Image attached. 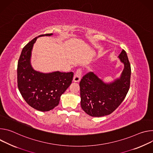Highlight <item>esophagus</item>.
<instances>
[{
	"label": "esophagus",
	"mask_w": 153,
	"mask_h": 153,
	"mask_svg": "<svg viewBox=\"0 0 153 153\" xmlns=\"http://www.w3.org/2000/svg\"><path fill=\"white\" fill-rule=\"evenodd\" d=\"M81 75H82V71H81V69H78L74 75L73 81L74 82H79L81 79Z\"/></svg>",
	"instance_id": "1"
}]
</instances>
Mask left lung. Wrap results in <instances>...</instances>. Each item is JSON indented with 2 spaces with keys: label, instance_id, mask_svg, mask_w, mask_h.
<instances>
[{
  "label": "left lung",
  "instance_id": "left-lung-1",
  "mask_svg": "<svg viewBox=\"0 0 153 153\" xmlns=\"http://www.w3.org/2000/svg\"><path fill=\"white\" fill-rule=\"evenodd\" d=\"M118 57L124 64L119 78L107 83L94 72H89L79 82L81 108L92 117L111 114L122 103L129 91L131 74L130 63L124 50Z\"/></svg>",
  "mask_w": 153,
  "mask_h": 153
}]
</instances>
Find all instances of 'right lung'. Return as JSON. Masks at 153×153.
Masks as SVG:
<instances>
[{
  "label": "right lung",
  "mask_w": 153,
  "mask_h": 153,
  "mask_svg": "<svg viewBox=\"0 0 153 153\" xmlns=\"http://www.w3.org/2000/svg\"><path fill=\"white\" fill-rule=\"evenodd\" d=\"M53 33L41 35L34 38L22 49L19 59L18 86L28 105L39 111H48L57 106L61 95L71 84L74 73H42L34 70L31 64V51L36 39L50 36Z\"/></svg>",
  "instance_id": "right-lung-1"
}]
</instances>
